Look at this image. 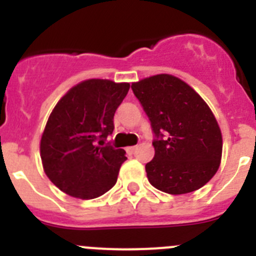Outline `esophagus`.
Listing matches in <instances>:
<instances>
[{
	"label": "esophagus",
	"mask_w": 256,
	"mask_h": 256,
	"mask_svg": "<svg viewBox=\"0 0 256 256\" xmlns=\"http://www.w3.org/2000/svg\"><path fill=\"white\" fill-rule=\"evenodd\" d=\"M136 148H137V146H130V148H126V151L132 154V152H134Z\"/></svg>",
	"instance_id": "obj_1"
}]
</instances>
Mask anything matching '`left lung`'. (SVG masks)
<instances>
[{
  "label": "left lung",
  "instance_id": "left-lung-1",
  "mask_svg": "<svg viewBox=\"0 0 256 256\" xmlns=\"http://www.w3.org/2000/svg\"><path fill=\"white\" fill-rule=\"evenodd\" d=\"M156 136L146 164L148 182L170 195L205 186L218 170L223 140L216 116L198 92L170 74L132 83Z\"/></svg>",
  "mask_w": 256,
  "mask_h": 256
}]
</instances>
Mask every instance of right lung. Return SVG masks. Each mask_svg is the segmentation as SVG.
Segmentation results:
<instances>
[{"label":"right lung","instance_id":"add662e5","mask_svg":"<svg viewBox=\"0 0 256 256\" xmlns=\"http://www.w3.org/2000/svg\"><path fill=\"white\" fill-rule=\"evenodd\" d=\"M130 91V83L87 79L72 87L50 114L40 137L44 170L58 190L91 200L112 188L123 148L105 144L114 130V114Z\"/></svg>","mask_w":256,"mask_h":256}]
</instances>
